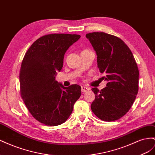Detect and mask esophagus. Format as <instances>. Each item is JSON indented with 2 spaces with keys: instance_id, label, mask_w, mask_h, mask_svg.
I'll return each mask as SVG.
<instances>
[{
  "instance_id": "obj_1",
  "label": "esophagus",
  "mask_w": 155,
  "mask_h": 155,
  "mask_svg": "<svg viewBox=\"0 0 155 155\" xmlns=\"http://www.w3.org/2000/svg\"><path fill=\"white\" fill-rule=\"evenodd\" d=\"M88 91H89V88L85 87V86L81 87V91L82 92H87Z\"/></svg>"
}]
</instances>
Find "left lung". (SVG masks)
<instances>
[{
	"mask_svg": "<svg viewBox=\"0 0 155 155\" xmlns=\"http://www.w3.org/2000/svg\"><path fill=\"white\" fill-rule=\"evenodd\" d=\"M97 55V67L107 81L99 91L93 88L95 100L91 109L101 120L112 121L124 116L130 109L138 91L139 71L132 51L124 42L104 32L87 34Z\"/></svg>",
	"mask_w": 155,
	"mask_h": 155,
	"instance_id": "1",
	"label": "left lung"
}]
</instances>
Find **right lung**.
Segmentation results:
<instances>
[{
	"mask_svg": "<svg viewBox=\"0 0 155 155\" xmlns=\"http://www.w3.org/2000/svg\"><path fill=\"white\" fill-rule=\"evenodd\" d=\"M80 37L66 34L43 36L31 45L23 58L19 75L21 97L31 114L46 125L65 122L81 94L79 85L64 87L55 80L67 50Z\"/></svg>",
	"mask_w": 155,
	"mask_h": 155,
	"instance_id": "right-lung-1",
	"label": "right lung"
}]
</instances>
